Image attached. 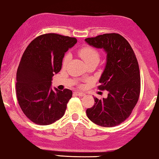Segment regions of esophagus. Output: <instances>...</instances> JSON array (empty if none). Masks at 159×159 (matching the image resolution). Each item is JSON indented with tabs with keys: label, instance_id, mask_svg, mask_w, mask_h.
Masks as SVG:
<instances>
[{
	"label": "esophagus",
	"instance_id": "esophagus-1",
	"mask_svg": "<svg viewBox=\"0 0 159 159\" xmlns=\"http://www.w3.org/2000/svg\"><path fill=\"white\" fill-rule=\"evenodd\" d=\"M75 94L77 95V96H80V97H83L85 95V94L84 93H82V92H75Z\"/></svg>",
	"mask_w": 159,
	"mask_h": 159
}]
</instances>
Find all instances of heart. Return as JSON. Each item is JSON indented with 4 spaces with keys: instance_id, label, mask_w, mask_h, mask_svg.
<instances>
[{
    "instance_id": "heart-1",
    "label": "heart",
    "mask_w": 159,
    "mask_h": 159,
    "mask_svg": "<svg viewBox=\"0 0 159 159\" xmlns=\"http://www.w3.org/2000/svg\"><path fill=\"white\" fill-rule=\"evenodd\" d=\"M79 54L85 62V64L92 62V61H96V62L98 63L99 60H100V53H99V52L97 50H95L94 48H91V47H85V48H82L80 50ZM70 59V54H67V55L65 56L62 61L63 66H66Z\"/></svg>"
}]
</instances>
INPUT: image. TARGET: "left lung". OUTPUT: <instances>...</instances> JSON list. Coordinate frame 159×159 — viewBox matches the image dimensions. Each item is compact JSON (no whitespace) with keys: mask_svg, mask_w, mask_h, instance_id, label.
<instances>
[{"mask_svg":"<svg viewBox=\"0 0 159 159\" xmlns=\"http://www.w3.org/2000/svg\"><path fill=\"white\" fill-rule=\"evenodd\" d=\"M85 41L106 52V66L99 80V89L109 92L102 100L94 98V105L86 110L87 116L99 126H117L131 115L139 98L141 77L135 53L126 39L117 33H106Z\"/></svg>","mask_w":159,"mask_h":159,"instance_id":"8db88e82","label":"left lung"}]
</instances>
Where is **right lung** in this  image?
Listing matches in <instances>:
<instances>
[{
	"label": "right lung",
	"instance_id": "1",
	"mask_svg": "<svg viewBox=\"0 0 159 159\" xmlns=\"http://www.w3.org/2000/svg\"><path fill=\"white\" fill-rule=\"evenodd\" d=\"M76 42V38L48 33L32 41L24 52L16 74L17 98L35 124H51L64 115L72 91L53 90L51 80L60 71L65 53Z\"/></svg>",
	"mask_w": 159,
	"mask_h": 159
}]
</instances>
